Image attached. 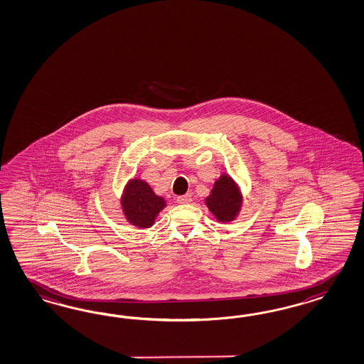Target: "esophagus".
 <instances>
[{"mask_svg": "<svg viewBox=\"0 0 364 364\" xmlns=\"http://www.w3.org/2000/svg\"><path fill=\"white\" fill-rule=\"evenodd\" d=\"M176 201L178 204H187V203H191V201H192V195L187 193V195L178 196V198H176Z\"/></svg>", "mask_w": 364, "mask_h": 364, "instance_id": "esophagus-1", "label": "esophagus"}]
</instances>
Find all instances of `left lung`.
<instances>
[{
  "label": "left lung",
  "instance_id": "left-lung-1",
  "mask_svg": "<svg viewBox=\"0 0 364 364\" xmlns=\"http://www.w3.org/2000/svg\"><path fill=\"white\" fill-rule=\"evenodd\" d=\"M205 204L218 220H233L240 210L242 195L231 177L223 175L215 183L210 196L205 198Z\"/></svg>",
  "mask_w": 364,
  "mask_h": 364
}]
</instances>
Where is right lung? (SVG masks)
Listing matches in <instances>:
<instances>
[{
    "instance_id": "1",
    "label": "right lung",
    "mask_w": 364,
    "mask_h": 364,
    "mask_svg": "<svg viewBox=\"0 0 364 364\" xmlns=\"http://www.w3.org/2000/svg\"><path fill=\"white\" fill-rule=\"evenodd\" d=\"M122 205L131 224L139 228H149L157 213L166 207V200L154 195L152 188L145 181L134 178L127 186Z\"/></svg>"
}]
</instances>
